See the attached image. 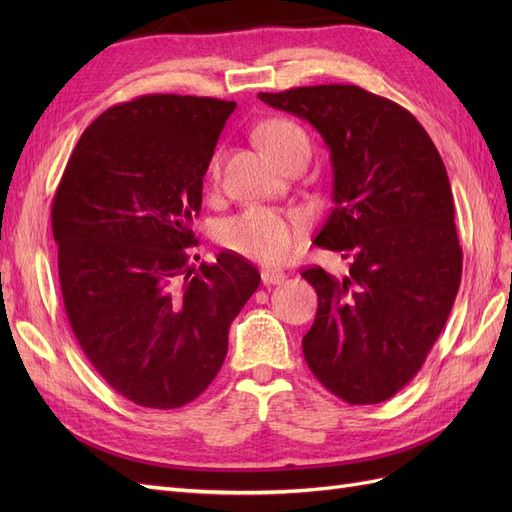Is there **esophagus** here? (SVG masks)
<instances>
[{
  "instance_id": "34e87169",
  "label": "esophagus",
  "mask_w": 512,
  "mask_h": 512,
  "mask_svg": "<svg viewBox=\"0 0 512 512\" xmlns=\"http://www.w3.org/2000/svg\"><path fill=\"white\" fill-rule=\"evenodd\" d=\"M286 280V273L284 271H262V284L265 286H277Z\"/></svg>"
}]
</instances>
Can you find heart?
<instances>
[{"label":"heart","instance_id":"heart-1","mask_svg":"<svg viewBox=\"0 0 512 512\" xmlns=\"http://www.w3.org/2000/svg\"><path fill=\"white\" fill-rule=\"evenodd\" d=\"M256 138L280 166L292 158L294 153L309 151L307 134L297 123L282 117L260 123ZM211 173H218V164L215 162L211 166ZM301 226L303 218L297 211L250 207L220 224L218 241L226 250L243 258L277 265V262H284L294 252Z\"/></svg>","mask_w":512,"mask_h":512}]
</instances>
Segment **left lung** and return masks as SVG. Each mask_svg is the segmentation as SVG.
<instances>
[{"label":"left lung","instance_id":"1","mask_svg":"<svg viewBox=\"0 0 512 512\" xmlns=\"http://www.w3.org/2000/svg\"><path fill=\"white\" fill-rule=\"evenodd\" d=\"M258 98L312 123L329 147L333 211L314 243L350 258L344 280L320 267L301 273L318 294L303 356L339 399L380 404L423 367L459 290L444 162L412 113L356 85Z\"/></svg>","mask_w":512,"mask_h":512}]
</instances>
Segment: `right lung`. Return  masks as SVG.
Here are the masks:
<instances>
[{"instance_id":"add662e5","label":"right lung","mask_w":512,"mask_h":512,"mask_svg":"<svg viewBox=\"0 0 512 512\" xmlns=\"http://www.w3.org/2000/svg\"><path fill=\"white\" fill-rule=\"evenodd\" d=\"M237 102L151 94L83 132L53 198L59 284L74 337L136 406L190 404L218 376L230 322L260 284L222 252L192 267L203 177Z\"/></svg>"}]
</instances>
